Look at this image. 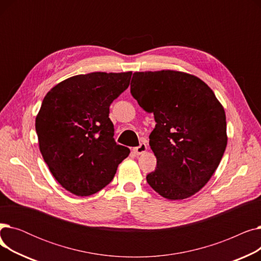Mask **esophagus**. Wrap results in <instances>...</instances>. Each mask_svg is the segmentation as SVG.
Wrapping results in <instances>:
<instances>
[{
	"label": "esophagus",
	"instance_id": "34e87169",
	"mask_svg": "<svg viewBox=\"0 0 261 261\" xmlns=\"http://www.w3.org/2000/svg\"><path fill=\"white\" fill-rule=\"evenodd\" d=\"M147 149H148L147 145H146L145 143H142L139 147H135V148L133 149V151H134L136 154H138V155H140V154L145 153V152L147 151Z\"/></svg>",
	"mask_w": 261,
	"mask_h": 261
}]
</instances>
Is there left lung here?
Wrapping results in <instances>:
<instances>
[{
	"label": "left lung",
	"instance_id": "obj_1",
	"mask_svg": "<svg viewBox=\"0 0 261 261\" xmlns=\"http://www.w3.org/2000/svg\"><path fill=\"white\" fill-rule=\"evenodd\" d=\"M131 94L156 122L149 135L156 168L147 175L148 184L168 200L194 196L211 180L225 151L223 106L200 78L172 70L135 72Z\"/></svg>",
	"mask_w": 261,
	"mask_h": 261
}]
</instances>
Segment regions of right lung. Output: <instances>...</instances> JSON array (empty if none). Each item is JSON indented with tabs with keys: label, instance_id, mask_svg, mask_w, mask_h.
<instances>
[{
	"label": "right lung",
	"instance_id": "add662e5",
	"mask_svg": "<svg viewBox=\"0 0 261 261\" xmlns=\"http://www.w3.org/2000/svg\"><path fill=\"white\" fill-rule=\"evenodd\" d=\"M131 75H76L45 95L36 117L39 148L53 176L73 195L98 193L130 153L114 141L109 107L129 87Z\"/></svg>",
	"mask_w": 261,
	"mask_h": 261
}]
</instances>
